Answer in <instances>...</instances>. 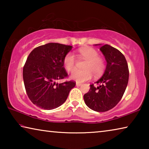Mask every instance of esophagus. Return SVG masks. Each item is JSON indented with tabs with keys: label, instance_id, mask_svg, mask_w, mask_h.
<instances>
[{
	"label": "esophagus",
	"instance_id": "esophagus-1",
	"mask_svg": "<svg viewBox=\"0 0 149 149\" xmlns=\"http://www.w3.org/2000/svg\"><path fill=\"white\" fill-rule=\"evenodd\" d=\"M81 85L82 84H80V83H78V82L76 83V86H81Z\"/></svg>",
	"mask_w": 149,
	"mask_h": 149
}]
</instances>
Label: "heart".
Segmentation results:
<instances>
[{
    "instance_id": "obj_1",
    "label": "heart",
    "mask_w": 149,
    "mask_h": 149,
    "mask_svg": "<svg viewBox=\"0 0 149 149\" xmlns=\"http://www.w3.org/2000/svg\"><path fill=\"white\" fill-rule=\"evenodd\" d=\"M78 53L87 62L84 65L85 70H75L72 74L71 77L77 82L82 83L91 79L94 74L95 77L100 76L104 73L106 68L105 60L99 56V52L91 47L81 48L78 50ZM63 64L68 72H72L76 67V59L71 52L68 53L63 60Z\"/></svg>"
}]
</instances>
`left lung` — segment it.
Masks as SVG:
<instances>
[{
    "label": "left lung",
    "mask_w": 149,
    "mask_h": 149,
    "mask_svg": "<svg viewBox=\"0 0 149 149\" xmlns=\"http://www.w3.org/2000/svg\"><path fill=\"white\" fill-rule=\"evenodd\" d=\"M107 62L105 72L96 82L90 85L89 92L84 96L86 105L93 110L106 112L116 106L122 99L129 80V69L122 52L110 45L100 48Z\"/></svg>",
    "instance_id": "left-lung-1"
}]
</instances>
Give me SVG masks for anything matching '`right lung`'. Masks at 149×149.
Here are the masks:
<instances>
[{
  "instance_id": "obj_1",
  "label": "right lung",
  "mask_w": 149,
  "mask_h": 149,
  "mask_svg": "<svg viewBox=\"0 0 149 149\" xmlns=\"http://www.w3.org/2000/svg\"><path fill=\"white\" fill-rule=\"evenodd\" d=\"M72 48L50 42L36 47L29 54L23 68V79L29 99L38 107L45 110L58 108L75 87L74 81L56 83L68 76L63 60Z\"/></svg>"
}]
</instances>
